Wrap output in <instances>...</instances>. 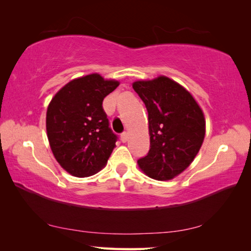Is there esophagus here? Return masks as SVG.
<instances>
[{
    "mask_svg": "<svg viewBox=\"0 0 251 251\" xmlns=\"http://www.w3.org/2000/svg\"><path fill=\"white\" fill-rule=\"evenodd\" d=\"M121 139H122V141H123V142H126L127 140H128V132H127V131L122 132V135H121Z\"/></svg>",
    "mask_w": 251,
    "mask_h": 251,
    "instance_id": "esophagus-1",
    "label": "esophagus"
}]
</instances>
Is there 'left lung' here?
<instances>
[{"instance_id": "1", "label": "left lung", "mask_w": 251, "mask_h": 251, "mask_svg": "<svg viewBox=\"0 0 251 251\" xmlns=\"http://www.w3.org/2000/svg\"><path fill=\"white\" fill-rule=\"evenodd\" d=\"M132 88L146 104L150 150L138 165L149 177L175 178L193 162L205 137V117L192 95L166 76L138 81Z\"/></svg>"}]
</instances>
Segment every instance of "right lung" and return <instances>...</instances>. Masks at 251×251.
<instances>
[{"instance_id": "1", "label": "right lung", "mask_w": 251, "mask_h": 251, "mask_svg": "<svg viewBox=\"0 0 251 251\" xmlns=\"http://www.w3.org/2000/svg\"><path fill=\"white\" fill-rule=\"evenodd\" d=\"M119 84L89 74L68 83L50 101L46 113L50 149L74 177L99 172L115 148L117 135L110 128L102 101Z\"/></svg>"}]
</instances>
